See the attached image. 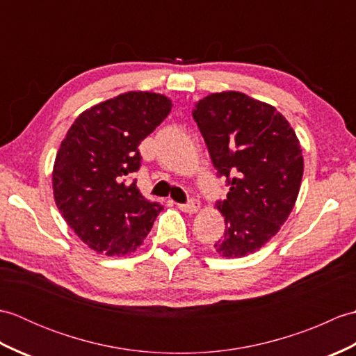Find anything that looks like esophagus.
I'll list each match as a JSON object with an SVG mask.
<instances>
[{"label": "esophagus", "mask_w": 356, "mask_h": 356, "mask_svg": "<svg viewBox=\"0 0 356 356\" xmlns=\"http://www.w3.org/2000/svg\"><path fill=\"white\" fill-rule=\"evenodd\" d=\"M177 208L180 211H184V213L194 214V213H197L200 205H199L197 200H190L188 203H177Z\"/></svg>", "instance_id": "34e87169"}]
</instances>
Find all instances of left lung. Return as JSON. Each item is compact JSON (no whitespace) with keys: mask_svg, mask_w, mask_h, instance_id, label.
Returning <instances> with one entry per match:
<instances>
[{"mask_svg":"<svg viewBox=\"0 0 356 356\" xmlns=\"http://www.w3.org/2000/svg\"><path fill=\"white\" fill-rule=\"evenodd\" d=\"M218 177L229 193L217 208L225 232L216 252L238 259L266 245L287 220L303 177V153L286 118L240 92L203 97L193 111Z\"/></svg>","mask_w":356,"mask_h":356,"instance_id":"left-lung-1","label":"left lung"}]
</instances>
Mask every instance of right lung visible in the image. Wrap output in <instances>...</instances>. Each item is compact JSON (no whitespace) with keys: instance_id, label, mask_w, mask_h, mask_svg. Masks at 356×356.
<instances>
[{"instance_id":"add662e5","label":"right lung","mask_w":356,"mask_h":356,"mask_svg":"<svg viewBox=\"0 0 356 356\" xmlns=\"http://www.w3.org/2000/svg\"><path fill=\"white\" fill-rule=\"evenodd\" d=\"M171 107L163 95L127 92L81 113L61 142L53 165L56 207L96 252H134L163 209L127 179L140 166V142Z\"/></svg>"}]
</instances>
